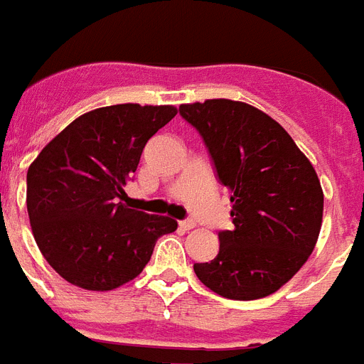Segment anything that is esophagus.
I'll return each mask as SVG.
<instances>
[{
    "label": "esophagus",
    "mask_w": 364,
    "mask_h": 364,
    "mask_svg": "<svg viewBox=\"0 0 364 364\" xmlns=\"http://www.w3.org/2000/svg\"><path fill=\"white\" fill-rule=\"evenodd\" d=\"M180 229H184V230H191L195 229V221L193 219H184V221H180Z\"/></svg>",
    "instance_id": "34e87169"
}]
</instances>
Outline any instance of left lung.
Masks as SVG:
<instances>
[{
  "mask_svg": "<svg viewBox=\"0 0 364 364\" xmlns=\"http://www.w3.org/2000/svg\"><path fill=\"white\" fill-rule=\"evenodd\" d=\"M203 137L232 203V230L219 232L214 260L193 264L212 292L260 299L277 292L311 257L322 229L323 191L316 171L283 126L245 102L182 104Z\"/></svg>",
  "mask_w": 364,
  "mask_h": 364,
  "instance_id": "1",
  "label": "left lung"
}]
</instances>
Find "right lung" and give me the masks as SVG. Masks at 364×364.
<instances>
[{
  "instance_id": "right-lung-1",
  "label": "right lung",
  "mask_w": 364,
  "mask_h": 364,
  "mask_svg": "<svg viewBox=\"0 0 364 364\" xmlns=\"http://www.w3.org/2000/svg\"><path fill=\"white\" fill-rule=\"evenodd\" d=\"M175 106L117 104L83 113L27 169V214L48 264L74 287L106 292L149 264L160 236L178 223L124 204V186L146 141Z\"/></svg>"
}]
</instances>
